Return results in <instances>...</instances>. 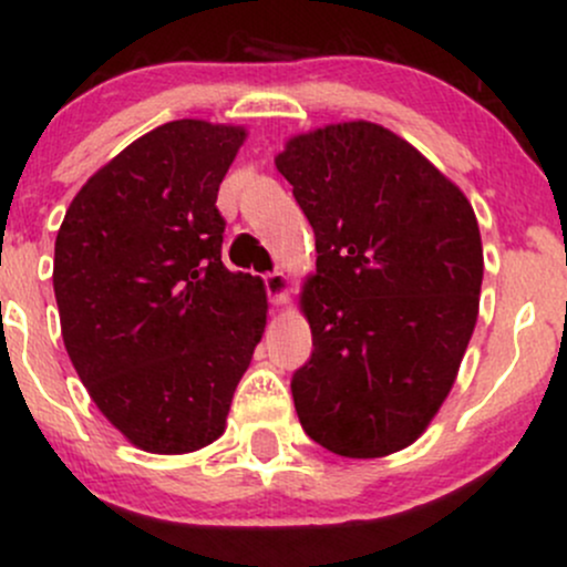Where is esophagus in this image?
<instances>
[{"instance_id":"esophagus-1","label":"esophagus","mask_w":567,"mask_h":567,"mask_svg":"<svg viewBox=\"0 0 567 567\" xmlns=\"http://www.w3.org/2000/svg\"><path fill=\"white\" fill-rule=\"evenodd\" d=\"M266 292H269V301L275 306L288 303L290 298V277L285 271H271V275L264 277Z\"/></svg>"}]
</instances>
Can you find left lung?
<instances>
[{"mask_svg": "<svg viewBox=\"0 0 567 567\" xmlns=\"http://www.w3.org/2000/svg\"><path fill=\"white\" fill-rule=\"evenodd\" d=\"M275 165L317 243L301 290L315 351L290 383L298 421L347 458L402 451L437 415L477 322L483 239L470 199L365 120L292 135Z\"/></svg>", "mask_w": 567, "mask_h": 567, "instance_id": "1", "label": "left lung"}]
</instances>
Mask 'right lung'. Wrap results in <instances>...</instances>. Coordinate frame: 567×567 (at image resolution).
Here are the masks:
<instances>
[{"instance_id": "obj_1", "label": "right lung", "mask_w": 567, "mask_h": 567, "mask_svg": "<svg viewBox=\"0 0 567 567\" xmlns=\"http://www.w3.org/2000/svg\"><path fill=\"white\" fill-rule=\"evenodd\" d=\"M245 138L205 120L159 125L90 175L58 229L53 288L71 365L146 453L218 440L264 336L261 277L220 261L218 186Z\"/></svg>"}]
</instances>
